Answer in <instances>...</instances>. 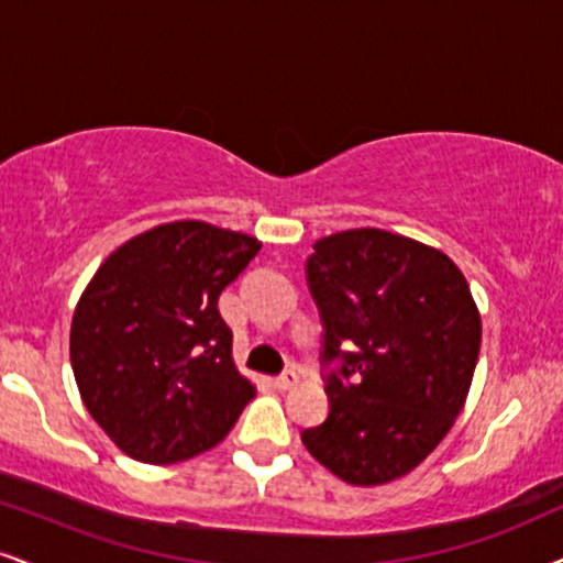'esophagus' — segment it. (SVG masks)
<instances>
[{
	"mask_svg": "<svg viewBox=\"0 0 563 563\" xmlns=\"http://www.w3.org/2000/svg\"><path fill=\"white\" fill-rule=\"evenodd\" d=\"M297 384V373L289 367V371H284L282 376L274 378V386L282 388V391H287V388H292Z\"/></svg>",
	"mask_w": 563,
	"mask_h": 563,
	"instance_id": "34e87169",
	"label": "esophagus"
}]
</instances>
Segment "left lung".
Masks as SVG:
<instances>
[{
  "mask_svg": "<svg viewBox=\"0 0 563 563\" xmlns=\"http://www.w3.org/2000/svg\"><path fill=\"white\" fill-rule=\"evenodd\" d=\"M305 279L323 323L329 415L302 443L350 485L415 470L462 412L481 316L441 250L384 229L318 240Z\"/></svg>",
  "mask_w": 563,
  "mask_h": 563,
  "instance_id": "1",
  "label": "left lung"
}]
</instances>
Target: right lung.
I'll list each match as a JSON object with an SVG mask.
<instances>
[{
  "instance_id": "right-lung-1",
  "label": "right lung",
  "mask_w": 563,
  "mask_h": 563,
  "mask_svg": "<svg viewBox=\"0 0 563 563\" xmlns=\"http://www.w3.org/2000/svg\"><path fill=\"white\" fill-rule=\"evenodd\" d=\"M258 250L247 234L175 221L124 242L96 271L75 308L69 360L88 412L128 456L190 460L255 397L217 302Z\"/></svg>"
}]
</instances>
